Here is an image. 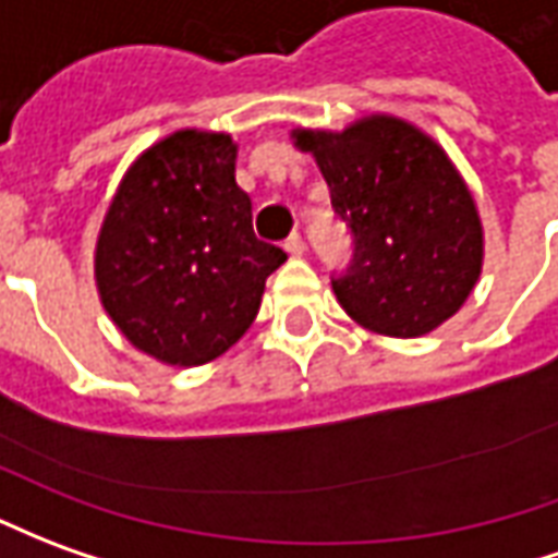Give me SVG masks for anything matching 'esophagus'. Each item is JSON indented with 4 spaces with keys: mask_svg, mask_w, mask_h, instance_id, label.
Instances as JSON below:
<instances>
[{
    "mask_svg": "<svg viewBox=\"0 0 558 558\" xmlns=\"http://www.w3.org/2000/svg\"><path fill=\"white\" fill-rule=\"evenodd\" d=\"M283 251L292 253V256H302V253H305V239H302L299 232H292L290 239L283 241Z\"/></svg>",
    "mask_w": 558,
    "mask_h": 558,
    "instance_id": "esophagus-1",
    "label": "esophagus"
}]
</instances>
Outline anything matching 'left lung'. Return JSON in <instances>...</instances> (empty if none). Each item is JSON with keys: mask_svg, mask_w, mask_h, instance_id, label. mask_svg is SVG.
<instances>
[{"mask_svg": "<svg viewBox=\"0 0 558 558\" xmlns=\"http://www.w3.org/2000/svg\"><path fill=\"white\" fill-rule=\"evenodd\" d=\"M317 159L353 259L332 278L360 326L392 338L438 329L469 299L483 266V226L469 186L438 144L399 117L344 132H292Z\"/></svg>", "mask_w": 558, "mask_h": 558, "instance_id": "left-lung-1", "label": "left lung"}]
</instances>
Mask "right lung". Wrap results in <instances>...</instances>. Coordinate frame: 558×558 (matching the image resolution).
Segmentation results:
<instances>
[{
  "label": "right lung",
  "mask_w": 558,
  "mask_h": 558,
  "mask_svg": "<svg viewBox=\"0 0 558 558\" xmlns=\"http://www.w3.org/2000/svg\"><path fill=\"white\" fill-rule=\"evenodd\" d=\"M235 142L181 130L135 159L96 241L108 317L166 365H205L251 329L287 253L253 235Z\"/></svg>",
  "instance_id": "1"
}]
</instances>
